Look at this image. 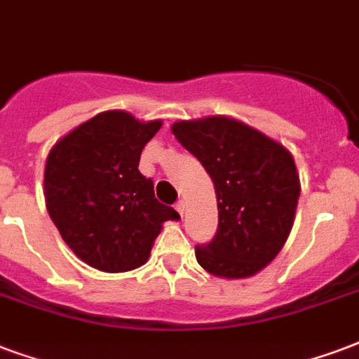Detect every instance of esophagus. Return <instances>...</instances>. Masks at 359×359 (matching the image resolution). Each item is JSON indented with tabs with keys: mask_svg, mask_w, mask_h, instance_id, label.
<instances>
[{
	"mask_svg": "<svg viewBox=\"0 0 359 359\" xmlns=\"http://www.w3.org/2000/svg\"><path fill=\"white\" fill-rule=\"evenodd\" d=\"M176 210H177V214H180V215L185 214V202H183V201H177V202H176Z\"/></svg>",
	"mask_w": 359,
	"mask_h": 359,
	"instance_id": "1",
	"label": "esophagus"
}]
</instances>
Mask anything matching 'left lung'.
Instances as JSON below:
<instances>
[{"label":"left lung","instance_id":"1","mask_svg":"<svg viewBox=\"0 0 359 359\" xmlns=\"http://www.w3.org/2000/svg\"><path fill=\"white\" fill-rule=\"evenodd\" d=\"M172 134L201 161L217 196V233L195 248L198 265L221 278L263 271L278 255L295 219L301 185L292 153L223 115L180 121Z\"/></svg>","mask_w":359,"mask_h":359}]
</instances>
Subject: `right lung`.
<instances>
[{
    "mask_svg": "<svg viewBox=\"0 0 359 359\" xmlns=\"http://www.w3.org/2000/svg\"><path fill=\"white\" fill-rule=\"evenodd\" d=\"M161 121L104 111L58 140L45 164V202L72 252L104 272H126L149 259L174 208L155 198L140 174V155Z\"/></svg>",
    "mask_w": 359,
    "mask_h": 359,
    "instance_id": "add662e5",
    "label": "right lung"
}]
</instances>
